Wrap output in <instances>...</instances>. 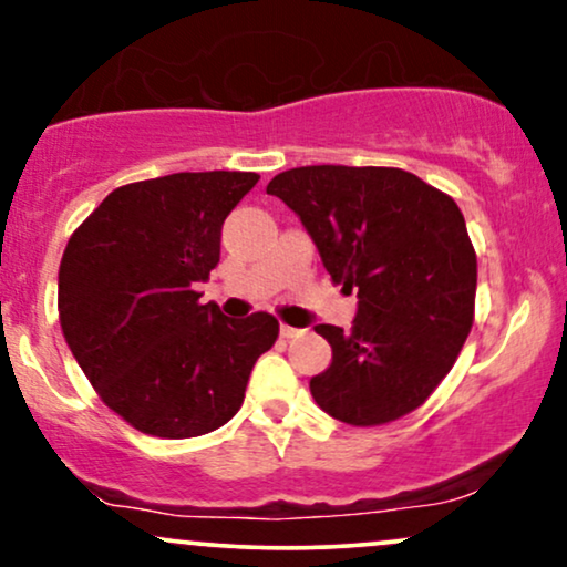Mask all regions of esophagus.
<instances>
[{
    "instance_id": "1",
    "label": "esophagus",
    "mask_w": 567,
    "mask_h": 567,
    "mask_svg": "<svg viewBox=\"0 0 567 567\" xmlns=\"http://www.w3.org/2000/svg\"><path fill=\"white\" fill-rule=\"evenodd\" d=\"M299 333H302V328H295V326H281V337L284 339H295V337H299Z\"/></svg>"
}]
</instances>
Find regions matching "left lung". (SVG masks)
I'll use <instances>...</instances> for the list:
<instances>
[{
    "instance_id": "obj_1",
    "label": "left lung",
    "mask_w": 567,
    "mask_h": 567,
    "mask_svg": "<svg viewBox=\"0 0 567 567\" xmlns=\"http://www.w3.org/2000/svg\"><path fill=\"white\" fill-rule=\"evenodd\" d=\"M331 281L358 295L352 331L320 323L331 365L310 379L318 408L383 425L429 400L473 326L476 249L452 197L400 167L307 165L278 173Z\"/></svg>"
}]
</instances>
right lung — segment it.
Instances as JSON below:
<instances>
[{"instance_id":"add662e5","label":"right lung","mask_w":567,"mask_h":567,"mask_svg":"<svg viewBox=\"0 0 567 567\" xmlns=\"http://www.w3.org/2000/svg\"><path fill=\"white\" fill-rule=\"evenodd\" d=\"M257 173L209 171L115 188L70 236L58 310L70 352L110 410L136 431L192 439L244 402L278 320H228L194 284L220 262L228 213Z\"/></svg>"}]
</instances>
